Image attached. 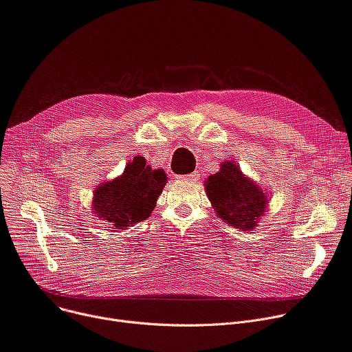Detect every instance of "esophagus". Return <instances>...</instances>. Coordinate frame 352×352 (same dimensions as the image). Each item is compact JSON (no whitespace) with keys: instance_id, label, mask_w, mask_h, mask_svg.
Segmentation results:
<instances>
[{"instance_id":"34e87169","label":"esophagus","mask_w":352,"mask_h":352,"mask_svg":"<svg viewBox=\"0 0 352 352\" xmlns=\"http://www.w3.org/2000/svg\"><path fill=\"white\" fill-rule=\"evenodd\" d=\"M177 178H178L179 181L192 182V181H197V179L199 178V174H198V171H194V173H191V174H188V175H178Z\"/></svg>"}]
</instances>
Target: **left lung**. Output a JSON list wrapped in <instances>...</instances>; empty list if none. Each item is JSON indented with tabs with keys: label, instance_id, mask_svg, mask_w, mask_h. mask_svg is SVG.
<instances>
[{
	"label": "left lung",
	"instance_id": "1",
	"mask_svg": "<svg viewBox=\"0 0 352 352\" xmlns=\"http://www.w3.org/2000/svg\"><path fill=\"white\" fill-rule=\"evenodd\" d=\"M204 185L217 217L236 229L253 230L269 209L270 195L232 160L223 161Z\"/></svg>",
	"mask_w": 352,
	"mask_h": 352
}]
</instances>
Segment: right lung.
<instances>
[{
	"instance_id": "1",
	"label": "right lung",
	"mask_w": 352,
	"mask_h": 352,
	"mask_svg": "<svg viewBox=\"0 0 352 352\" xmlns=\"http://www.w3.org/2000/svg\"><path fill=\"white\" fill-rule=\"evenodd\" d=\"M167 179L164 170H153L144 157L137 155L126 164L122 175L95 190L91 212L111 229L126 230L151 215Z\"/></svg>"
}]
</instances>
